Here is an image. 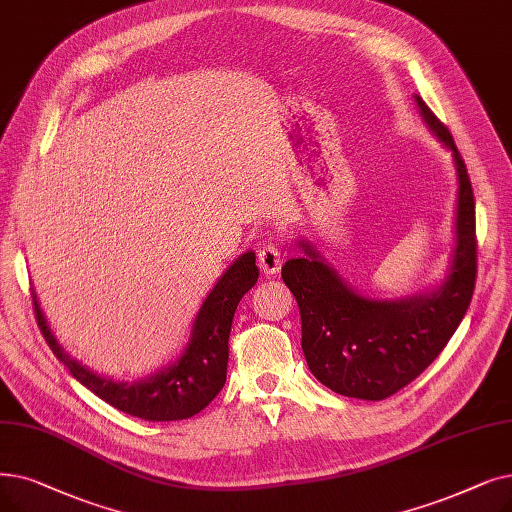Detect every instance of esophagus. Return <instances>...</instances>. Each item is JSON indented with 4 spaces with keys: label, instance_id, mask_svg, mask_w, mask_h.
<instances>
[{
    "label": "esophagus",
    "instance_id": "1",
    "mask_svg": "<svg viewBox=\"0 0 512 512\" xmlns=\"http://www.w3.org/2000/svg\"><path fill=\"white\" fill-rule=\"evenodd\" d=\"M257 261H259V270L263 274H278L282 268V257L276 244L265 242L263 247H259L257 251Z\"/></svg>",
    "mask_w": 512,
    "mask_h": 512
}]
</instances>
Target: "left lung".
Returning a JSON list of instances; mask_svg holds the SVG:
<instances>
[{
    "label": "left lung",
    "mask_w": 512,
    "mask_h": 512,
    "mask_svg": "<svg viewBox=\"0 0 512 512\" xmlns=\"http://www.w3.org/2000/svg\"><path fill=\"white\" fill-rule=\"evenodd\" d=\"M435 138L452 150L458 198L456 242L446 278L433 291L372 299L355 291L307 240L303 257L282 265L301 314V347L316 379L345 397L379 402L412 383L448 345L473 299L477 278L475 198L452 133L414 96Z\"/></svg>",
    "instance_id": "1"
}]
</instances>
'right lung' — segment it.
Returning <instances> with one entry per match:
<instances>
[{
  "label": "right lung",
  "instance_id": "add662e5",
  "mask_svg": "<svg viewBox=\"0 0 512 512\" xmlns=\"http://www.w3.org/2000/svg\"><path fill=\"white\" fill-rule=\"evenodd\" d=\"M259 278L255 253H242L221 274L194 318L184 353L167 368L140 381H115L77 362L66 353L46 322L33 293L35 318L56 358L75 379L113 408L152 422L184 420L207 408L226 383L228 339L234 311Z\"/></svg>",
  "mask_w": 512,
  "mask_h": 512
}]
</instances>
